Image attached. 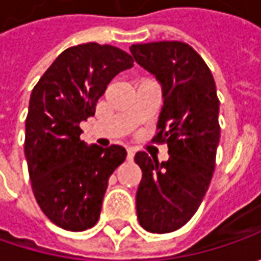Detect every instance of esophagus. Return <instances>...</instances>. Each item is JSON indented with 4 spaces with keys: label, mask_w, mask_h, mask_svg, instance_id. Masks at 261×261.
I'll return each mask as SVG.
<instances>
[{
    "label": "esophagus",
    "mask_w": 261,
    "mask_h": 261,
    "mask_svg": "<svg viewBox=\"0 0 261 261\" xmlns=\"http://www.w3.org/2000/svg\"><path fill=\"white\" fill-rule=\"evenodd\" d=\"M134 156H135V149H134V148H127V160L132 161Z\"/></svg>",
    "instance_id": "esophagus-1"
}]
</instances>
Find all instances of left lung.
<instances>
[{
	"label": "left lung",
	"mask_w": 261,
	"mask_h": 261,
	"mask_svg": "<svg viewBox=\"0 0 261 261\" xmlns=\"http://www.w3.org/2000/svg\"><path fill=\"white\" fill-rule=\"evenodd\" d=\"M129 49L161 86L164 105L155 139L167 142L170 154L163 163L146 152L135 155L142 170L136 215L144 229L167 234L189 222L211 185L221 134L219 100L211 69L192 46L164 40Z\"/></svg>",
	"instance_id": "1"
}]
</instances>
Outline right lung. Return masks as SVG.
<instances>
[{
  "label": "right lung",
  "instance_id": "1",
  "mask_svg": "<svg viewBox=\"0 0 261 261\" xmlns=\"http://www.w3.org/2000/svg\"><path fill=\"white\" fill-rule=\"evenodd\" d=\"M132 56L110 45L84 43L64 50L36 84L25 119L24 155L40 209L66 231L95 225L109 177L126 158L120 145L101 148L80 139V123Z\"/></svg>",
  "mask_w": 261,
  "mask_h": 261
}]
</instances>
